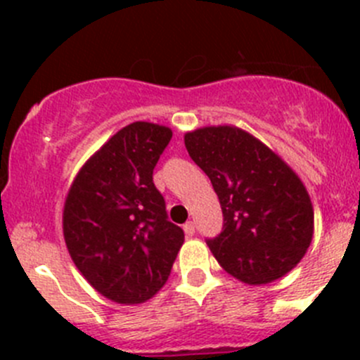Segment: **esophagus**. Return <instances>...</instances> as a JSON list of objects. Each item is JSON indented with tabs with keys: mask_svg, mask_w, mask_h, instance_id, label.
Instances as JSON below:
<instances>
[{
	"mask_svg": "<svg viewBox=\"0 0 360 360\" xmlns=\"http://www.w3.org/2000/svg\"><path fill=\"white\" fill-rule=\"evenodd\" d=\"M183 230H184V233H186V237H193V235H195V223H193V221H188V223L183 226Z\"/></svg>",
	"mask_w": 360,
	"mask_h": 360,
	"instance_id": "obj_1",
	"label": "esophagus"
}]
</instances>
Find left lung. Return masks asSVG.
Segmentation results:
<instances>
[{"label": "left lung", "mask_w": 360, "mask_h": 360, "mask_svg": "<svg viewBox=\"0 0 360 360\" xmlns=\"http://www.w3.org/2000/svg\"><path fill=\"white\" fill-rule=\"evenodd\" d=\"M184 144L223 210V230L207 238L217 263L254 285L291 271L314 237V207L291 167L237 127H203Z\"/></svg>", "instance_id": "8db88e82"}]
</instances>
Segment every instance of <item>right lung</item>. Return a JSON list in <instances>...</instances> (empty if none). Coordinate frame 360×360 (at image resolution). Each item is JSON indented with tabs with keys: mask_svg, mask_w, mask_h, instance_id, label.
<instances>
[{
	"mask_svg": "<svg viewBox=\"0 0 360 360\" xmlns=\"http://www.w3.org/2000/svg\"><path fill=\"white\" fill-rule=\"evenodd\" d=\"M172 130L134 122L78 172L64 203V238L89 284L122 304L144 303L169 278L184 231L170 223L153 169Z\"/></svg>",
	"mask_w": 360,
	"mask_h": 360,
	"instance_id": "add662e5",
	"label": "right lung"
}]
</instances>
